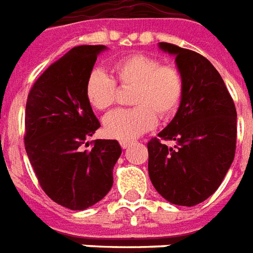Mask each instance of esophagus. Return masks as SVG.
Here are the masks:
<instances>
[{
  "label": "esophagus",
  "instance_id": "34e87169",
  "mask_svg": "<svg viewBox=\"0 0 253 253\" xmlns=\"http://www.w3.org/2000/svg\"><path fill=\"white\" fill-rule=\"evenodd\" d=\"M120 144H121V147H123V148H128V147L130 146V141L123 140V141H120Z\"/></svg>",
  "mask_w": 253,
  "mask_h": 253
}]
</instances>
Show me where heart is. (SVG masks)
Listing matches in <instances>:
<instances>
[{
	"label": "heart",
	"mask_w": 253,
	"mask_h": 253,
	"mask_svg": "<svg viewBox=\"0 0 253 253\" xmlns=\"http://www.w3.org/2000/svg\"><path fill=\"white\" fill-rule=\"evenodd\" d=\"M114 80L95 71L85 83V98L96 110H107L116 103L117 85L133 88L132 109H120L103 120L107 136L118 140H132L150 130L157 123L170 118L180 106L184 80L174 66L161 65L157 58L146 54L124 57L112 65Z\"/></svg>",
	"instance_id": "b5f03b06"
}]
</instances>
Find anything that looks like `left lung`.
I'll list each match as a JSON object with an SVG mask.
<instances>
[{
	"label": "left lung",
	"mask_w": 253,
	"mask_h": 253,
	"mask_svg": "<svg viewBox=\"0 0 253 253\" xmlns=\"http://www.w3.org/2000/svg\"><path fill=\"white\" fill-rule=\"evenodd\" d=\"M158 46L175 57L184 92L174 118L158 133L175 146L157 137L148 141V174L169 203L191 207L215 192L232 165L237 113L221 75L206 57L171 43Z\"/></svg>",
	"instance_id": "8db88e82"
}]
</instances>
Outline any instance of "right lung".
<instances>
[{"instance_id":"add662e5","label":"right lung","mask_w":253,"mask_h":253,"mask_svg":"<svg viewBox=\"0 0 253 253\" xmlns=\"http://www.w3.org/2000/svg\"><path fill=\"white\" fill-rule=\"evenodd\" d=\"M106 49L84 44L69 50L39 76L27 99L24 144L32 169L51 200L76 211L106 196L121 155L117 140L98 139L91 150L82 148L101 126L85 83Z\"/></svg>"}]
</instances>
